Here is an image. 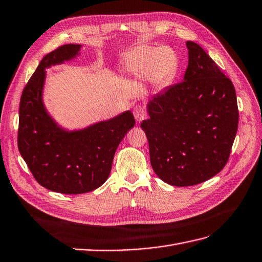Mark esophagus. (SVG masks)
Listing matches in <instances>:
<instances>
[{"instance_id":"34e87169","label":"esophagus","mask_w":262,"mask_h":262,"mask_svg":"<svg viewBox=\"0 0 262 262\" xmlns=\"http://www.w3.org/2000/svg\"><path fill=\"white\" fill-rule=\"evenodd\" d=\"M134 116H135L137 121H142L147 117V113H146L145 108L143 106H136L134 108Z\"/></svg>"}]
</instances>
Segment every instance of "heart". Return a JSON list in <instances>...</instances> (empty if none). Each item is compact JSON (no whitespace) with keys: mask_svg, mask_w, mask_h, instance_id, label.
<instances>
[{"mask_svg":"<svg viewBox=\"0 0 262 262\" xmlns=\"http://www.w3.org/2000/svg\"><path fill=\"white\" fill-rule=\"evenodd\" d=\"M130 70L148 75L151 80L162 82L171 77L178 67V58L171 48L138 47L130 54Z\"/></svg>","mask_w":262,"mask_h":262,"instance_id":"obj_1","label":"heart"}]
</instances>
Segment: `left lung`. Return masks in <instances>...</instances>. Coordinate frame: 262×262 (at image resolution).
Instances as JSON below:
<instances>
[{
    "label": "left lung",
    "instance_id": "1",
    "mask_svg": "<svg viewBox=\"0 0 262 262\" xmlns=\"http://www.w3.org/2000/svg\"><path fill=\"white\" fill-rule=\"evenodd\" d=\"M182 82L156 94L141 124L151 167L165 183L191 186L213 178L228 163L238 130L232 81L202 48L187 41Z\"/></svg>",
    "mask_w": 262,
    "mask_h": 262
}]
</instances>
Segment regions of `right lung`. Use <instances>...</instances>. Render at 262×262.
I'll list each match as a JSON object with an SVG mask.
<instances>
[{
    "label": "right lung",
    "mask_w": 262,
    "mask_h": 262,
    "mask_svg": "<svg viewBox=\"0 0 262 262\" xmlns=\"http://www.w3.org/2000/svg\"><path fill=\"white\" fill-rule=\"evenodd\" d=\"M80 45H64L48 53L22 91L17 147L33 178L48 190L63 194L94 191L111 174L115 151L135 125L132 112L81 130L59 127L42 102L46 68L79 54Z\"/></svg>",
    "instance_id": "add662e5"
}]
</instances>
